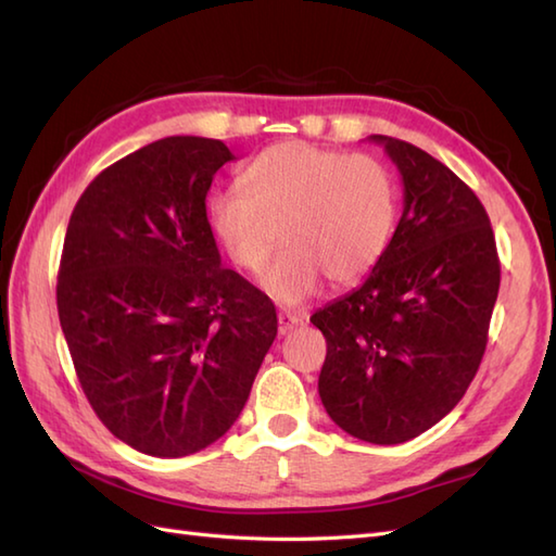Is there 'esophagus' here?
<instances>
[{
    "label": "esophagus",
    "instance_id": "esophagus-1",
    "mask_svg": "<svg viewBox=\"0 0 556 556\" xmlns=\"http://www.w3.org/2000/svg\"><path fill=\"white\" fill-rule=\"evenodd\" d=\"M277 323H279V334H289L299 325H303V317L296 315V313H279Z\"/></svg>",
    "mask_w": 556,
    "mask_h": 556
}]
</instances>
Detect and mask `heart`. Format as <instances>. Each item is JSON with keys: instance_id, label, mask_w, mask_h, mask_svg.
<instances>
[{"instance_id": "1", "label": "heart", "mask_w": 556, "mask_h": 556, "mask_svg": "<svg viewBox=\"0 0 556 556\" xmlns=\"http://www.w3.org/2000/svg\"><path fill=\"white\" fill-rule=\"evenodd\" d=\"M243 191L207 198V222L233 265L257 271L279 241L263 289L299 305L323 287H349L380 263L396 219V186L380 160L303 140L271 146L241 174Z\"/></svg>"}]
</instances>
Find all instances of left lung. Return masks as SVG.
Here are the masks:
<instances>
[{"mask_svg":"<svg viewBox=\"0 0 556 556\" xmlns=\"http://www.w3.org/2000/svg\"><path fill=\"white\" fill-rule=\"evenodd\" d=\"M396 164L404 212L380 263L311 323L327 339L317 380L341 430L401 444L430 430L480 368L500 257L478 195L428 152L370 136Z\"/></svg>","mask_w":556,"mask_h":556,"instance_id":"1","label":"left lung"}]
</instances>
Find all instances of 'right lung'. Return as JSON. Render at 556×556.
I'll return each mask as SVG.
<instances>
[{
	"label": "right lung",
	"mask_w": 556,
	"mask_h": 556,
	"mask_svg": "<svg viewBox=\"0 0 556 556\" xmlns=\"http://www.w3.org/2000/svg\"><path fill=\"white\" fill-rule=\"evenodd\" d=\"M231 150L169 136L100 172L71 212L56 308L78 382L114 437L179 458L243 410L275 305L222 267L205 198Z\"/></svg>",
	"instance_id": "obj_1"
}]
</instances>
